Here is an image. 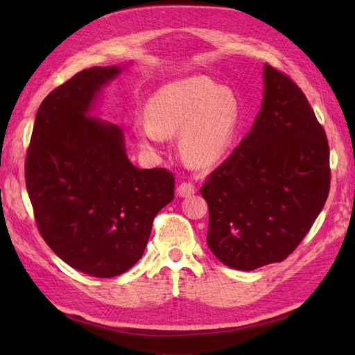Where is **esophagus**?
Segmentation results:
<instances>
[{"label":"esophagus","mask_w":355,"mask_h":355,"mask_svg":"<svg viewBox=\"0 0 355 355\" xmlns=\"http://www.w3.org/2000/svg\"><path fill=\"white\" fill-rule=\"evenodd\" d=\"M195 192H197V187H195V184L191 182H183L177 187L178 197H189V195H192Z\"/></svg>","instance_id":"1"}]
</instances>
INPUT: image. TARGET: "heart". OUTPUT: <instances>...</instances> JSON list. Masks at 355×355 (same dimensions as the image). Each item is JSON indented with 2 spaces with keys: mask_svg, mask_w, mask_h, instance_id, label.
I'll use <instances>...</instances> for the list:
<instances>
[{
  "mask_svg": "<svg viewBox=\"0 0 355 355\" xmlns=\"http://www.w3.org/2000/svg\"><path fill=\"white\" fill-rule=\"evenodd\" d=\"M235 94L202 76L162 87L148 102V120L135 126L140 145L157 150L163 137L182 132L180 150L187 163L209 166L227 153L238 125Z\"/></svg>",
  "mask_w": 355,
  "mask_h": 355,
  "instance_id": "1",
  "label": "heart"
}]
</instances>
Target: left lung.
I'll use <instances>...</instances> for the list:
<instances>
[{"instance_id": "obj_1", "label": "left lung", "mask_w": 355, "mask_h": 355, "mask_svg": "<svg viewBox=\"0 0 355 355\" xmlns=\"http://www.w3.org/2000/svg\"><path fill=\"white\" fill-rule=\"evenodd\" d=\"M263 85L250 132L201 187L209 248L224 266L244 271L294 252L331 183L327 134L302 89L268 64Z\"/></svg>"}]
</instances>
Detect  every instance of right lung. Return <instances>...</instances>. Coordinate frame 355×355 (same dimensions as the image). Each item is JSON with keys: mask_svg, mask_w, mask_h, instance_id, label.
Wrapping results in <instances>:
<instances>
[{"mask_svg": "<svg viewBox=\"0 0 355 355\" xmlns=\"http://www.w3.org/2000/svg\"><path fill=\"white\" fill-rule=\"evenodd\" d=\"M120 71L93 67L53 89L36 112L26 157L41 236L70 267L94 277L122 275L141 258L175 187L172 172L128 160L122 128L88 116Z\"/></svg>", "mask_w": 355, "mask_h": 355, "instance_id": "add662e5", "label": "right lung"}]
</instances>
